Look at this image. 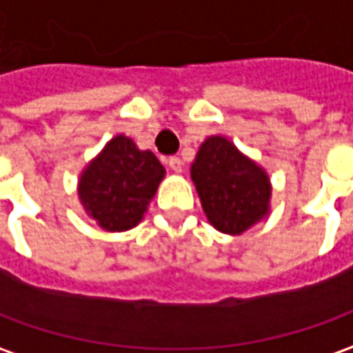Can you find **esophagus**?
<instances>
[{"mask_svg":"<svg viewBox=\"0 0 353 353\" xmlns=\"http://www.w3.org/2000/svg\"><path fill=\"white\" fill-rule=\"evenodd\" d=\"M168 164H170V168H172V172H176V174H181V170H183V162L177 158V156H174V158H170L168 160Z\"/></svg>","mask_w":353,"mask_h":353,"instance_id":"esophagus-1","label":"esophagus"}]
</instances>
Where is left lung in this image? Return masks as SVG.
Here are the masks:
<instances>
[{
    "instance_id": "obj_1",
    "label": "left lung",
    "mask_w": 353,
    "mask_h": 353,
    "mask_svg": "<svg viewBox=\"0 0 353 353\" xmlns=\"http://www.w3.org/2000/svg\"><path fill=\"white\" fill-rule=\"evenodd\" d=\"M189 172L203 213L219 232L238 236L272 213L270 174L223 134L201 142Z\"/></svg>"
}]
</instances>
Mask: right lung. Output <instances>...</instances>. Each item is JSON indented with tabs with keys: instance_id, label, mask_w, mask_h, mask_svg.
I'll return each instance as SVG.
<instances>
[{
	"instance_id": "right-lung-1",
	"label": "right lung",
	"mask_w": 353,
	"mask_h": 353,
	"mask_svg": "<svg viewBox=\"0 0 353 353\" xmlns=\"http://www.w3.org/2000/svg\"><path fill=\"white\" fill-rule=\"evenodd\" d=\"M164 176L165 168L150 150L117 134L81 170L79 205L99 228L125 232L142 223Z\"/></svg>"
}]
</instances>
